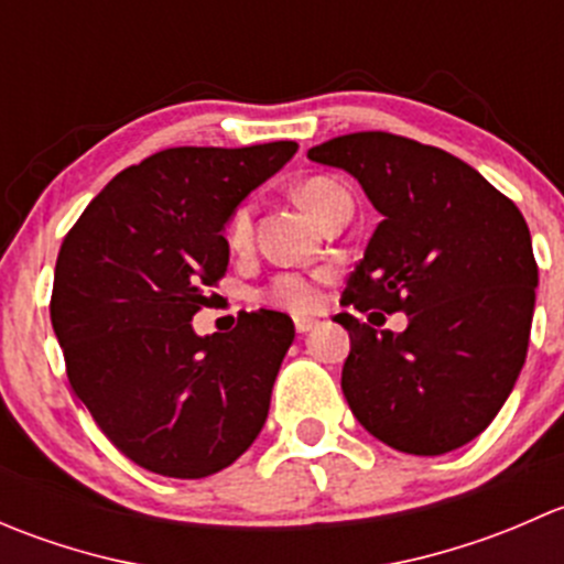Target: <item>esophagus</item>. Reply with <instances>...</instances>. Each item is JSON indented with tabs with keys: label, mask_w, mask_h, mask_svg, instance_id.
<instances>
[{
	"label": "esophagus",
	"mask_w": 564,
	"mask_h": 564,
	"mask_svg": "<svg viewBox=\"0 0 564 564\" xmlns=\"http://www.w3.org/2000/svg\"><path fill=\"white\" fill-rule=\"evenodd\" d=\"M316 318H311V316H297L294 318V329H297L300 335H305V333H311V329L316 327Z\"/></svg>",
	"instance_id": "34e87169"
}]
</instances>
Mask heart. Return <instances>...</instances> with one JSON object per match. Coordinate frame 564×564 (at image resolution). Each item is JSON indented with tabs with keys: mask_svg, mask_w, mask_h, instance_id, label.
<instances>
[{
	"mask_svg": "<svg viewBox=\"0 0 564 564\" xmlns=\"http://www.w3.org/2000/svg\"><path fill=\"white\" fill-rule=\"evenodd\" d=\"M349 193L338 185L329 176H308L297 185V202L308 209L311 215L318 220L324 215V209L329 207L338 198H346ZM250 231H253V209L250 204H240V207L231 213L229 224H226V246L231 250H246L250 242ZM327 270L316 272H278L270 283L259 292V297L264 303L275 305V308L294 311V314H308L318 305V283L327 278Z\"/></svg>",
	"mask_w": 564,
	"mask_h": 564,
	"instance_id": "obj_1",
	"label": "heart"
}]
</instances>
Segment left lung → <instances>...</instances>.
I'll list each match as a JSON object with an SVG mask.
<instances>
[{
    "instance_id": "8db88e82",
    "label": "left lung",
    "mask_w": 564,
    "mask_h": 564,
    "mask_svg": "<svg viewBox=\"0 0 564 564\" xmlns=\"http://www.w3.org/2000/svg\"><path fill=\"white\" fill-rule=\"evenodd\" d=\"M308 158L349 172L382 224L340 305L403 311V333L351 314L340 390L368 434L442 456L488 429L527 360L538 261L524 215L440 147L384 130L338 135Z\"/></svg>"
}]
</instances>
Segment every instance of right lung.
<instances>
[{"label": "right lung", "instance_id": "add662e5", "mask_svg": "<svg viewBox=\"0 0 564 564\" xmlns=\"http://www.w3.org/2000/svg\"><path fill=\"white\" fill-rule=\"evenodd\" d=\"M294 152L161 150L113 176L62 242L51 324L67 382L111 445L155 475H215L264 425L292 318L250 311L207 338L191 318L229 267L224 224Z\"/></svg>", "mask_w": 564, "mask_h": 564}]
</instances>
